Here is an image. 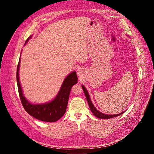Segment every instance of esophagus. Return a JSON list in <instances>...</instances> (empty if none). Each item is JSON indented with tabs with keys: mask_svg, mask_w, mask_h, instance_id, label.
Here are the masks:
<instances>
[{
	"mask_svg": "<svg viewBox=\"0 0 154 154\" xmlns=\"http://www.w3.org/2000/svg\"><path fill=\"white\" fill-rule=\"evenodd\" d=\"M77 74H78V76L81 78L83 76V74H84V71H83L82 68L78 69L77 71Z\"/></svg>",
	"mask_w": 154,
	"mask_h": 154,
	"instance_id": "34e87169",
	"label": "esophagus"
}]
</instances>
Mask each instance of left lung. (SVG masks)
Wrapping results in <instances>:
<instances>
[{
	"mask_svg": "<svg viewBox=\"0 0 154 154\" xmlns=\"http://www.w3.org/2000/svg\"><path fill=\"white\" fill-rule=\"evenodd\" d=\"M82 88H83V92H84V93H85V97H86V98H87V101L88 102V106H89V107H90L91 110L92 111V114H94L96 116V117H97V118H100V119H110V118L117 117V116H119L121 114H122L123 113L125 112H122V113L118 114H115V115H108V114H103V113L100 112V111H98L95 108L94 105L92 104V101H91V100L90 99L89 95H88V93L87 89L85 88V87L83 86V85H82Z\"/></svg>",
	"mask_w": 154,
	"mask_h": 154,
	"instance_id": "left-lung-1",
	"label": "left lung"
}]
</instances>
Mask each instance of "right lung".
I'll return each mask as SVG.
<instances>
[{"label":"right lung","mask_w":154,"mask_h":154,"mask_svg":"<svg viewBox=\"0 0 154 154\" xmlns=\"http://www.w3.org/2000/svg\"><path fill=\"white\" fill-rule=\"evenodd\" d=\"M29 38L27 39L25 44ZM19 67L20 59L17 69V81L20 98L26 111L33 118L42 122H54L60 119L66 113L71 88L78 83L76 72L74 71L66 78L58 94L52 101L45 104L33 105L30 103L23 95L19 81Z\"/></svg>","instance_id":"1"}]
</instances>
